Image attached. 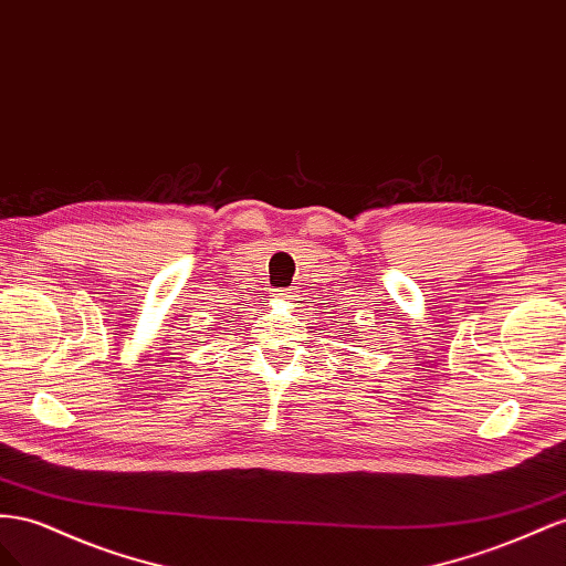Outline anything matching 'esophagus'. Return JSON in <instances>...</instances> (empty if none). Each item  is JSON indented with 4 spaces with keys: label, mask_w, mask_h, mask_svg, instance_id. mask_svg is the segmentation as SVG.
<instances>
[{
    "label": "esophagus",
    "mask_w": 566,
    "mask_h": 566,
    "mask_svg": "<svg viewBox=\"0 0 566 566\" xmlns=\"http://www.w3.org/2000/svg\"><path fill=\"white\" fill-rule=\"evenodd\" d=\"M277 296H289V292H286V289H280V292H277Z\"/></svg>",
    "instance_id": "1"
}]
</instances>
